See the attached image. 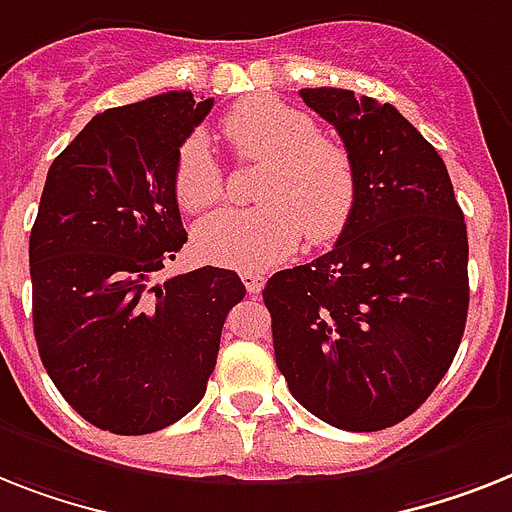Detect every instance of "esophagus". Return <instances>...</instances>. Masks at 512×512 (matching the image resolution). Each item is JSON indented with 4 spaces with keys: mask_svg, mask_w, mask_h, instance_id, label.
<instances>
[{
    "mask_svg": "<svg viewBox=\"0 0 512 512\" xmlns=\"http://www.w3.org/2000/svg\"><path fill=\"white\" fill-rule=\"evenodd\" d=\"M240 280H243V285H246V290L248 293H253V295H259L261 290H264V274H259V272H243L240 274Z\"/></svg>",
    "mask_w": 512,
    "mask_h": 512,
    "instance_id": "1",
    "label": "esophagus"
}]
</instances>
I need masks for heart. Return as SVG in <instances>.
<instances>
[{
    "mask_svg": "<svg viewBox=\"0 0 512 512\" xmlns=\"http://www.w3.org/2000/svg\"><path fill=\"white\" fill-rule=\"evenodd\" d=\"M222 135L238 162H266L256 209L219 211L196 230L206 261L230 269H264L308 243L324 246L345 232L358 204L353 156L319 135L306 112L272 96L240 101L222 120ZM172 193L180 209L204 214L225 198V172L204 135L177 149Z\"/></svg>",
    "mask_w": 512,
    "mask_h": 512,
    "instance_id": "1",
    "label": "heart"
}]
</instances>
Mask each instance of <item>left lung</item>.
Returning <instances> with one entry per match:
<instances>
[{
  "instance_id": "1",
  "label": "left lung",
  "mask_w": 512,
  "mask_h": 512,
  "mask_svg": "<svg viewBox=\"0 0 512 512\" xmlns=\"http://www.w3.org/2000/svg\"><path fill=\"white\" fill-rule=\"evenodd\" d=\"M335 125L358 204L335 248L272 274L277 369L293 398L345 432L400 424L445 377L468 316V235L442 156L392 104L303 88Z\"/></svg>"
}]
</instances>
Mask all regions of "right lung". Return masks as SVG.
<instances>
[{
  "label": "right lung",
  "instance_id": "right-lung-1",
  "mask_svg": "<svg viewBox=\"0 0 512 512\" xmlns=\"http://www.w3.org/2000/svg\"><path fill=\"white\" fill-rule=\"evenodd\" d=\"M211 107L170 91L107 109L46 175L28 246L33 335L62 398L104 432L151 434L193 411L246 295L219 266L154 280L188 240L172 170Z\"/></svg>",
  "mask_w": 512,
  "mask_h": 512
}]
</instances>
